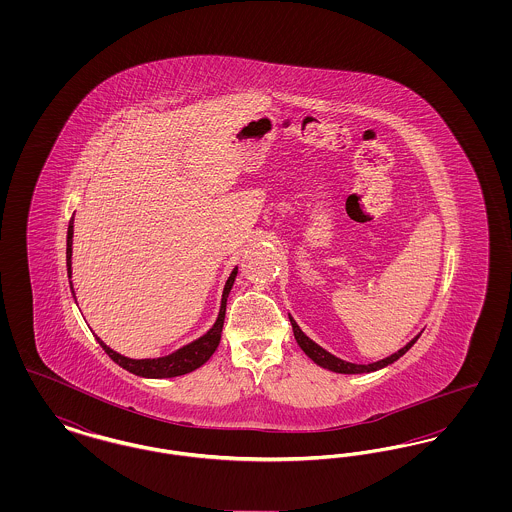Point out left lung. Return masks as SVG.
I'll list each match as a JSON object with an SVG mask.
<instances>
[{"label": "left lung", "mask_w": 512, "mask_h": 512, "mask_svg": "<svg viewBox=\"0 0 512 512\" xmlns=\"http://www.w3.org/2000/svg\"><path fill=\"white\" fill-rule=\"evenodd\" d=\"M290 322H292L295 341H297V345L305 351V355H307L311 361H315L318 366H322V368H326V370H332V372H338V374H363V372H374V370H380V368H384V366L395 363L399 357H403V355L413 347L416 340L420 338V334H418V336H414L413 340L409 341L407 345H403L399 351L391 353L390 357H386V359H382V361L368 363V365H357V363H347V361H343L340 357H336V355L328 353L324 347H320L318 343L311 340V338H309V336L299 328V324L293 320L292 315H290Z\"/></svg>", "instance_id": "left-lung-1"}]
</instances>
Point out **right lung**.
Returning a JSON list of instances; mask_svg holds the SVG:
<instances>
[{
    "label": "right lung",
    "mask_w": 512,
    "mask_h": 512,
    "mask_svg": "<svg viewBox=\"0 0 512 512\" xmlns=\"http://www.w3.org/2000/svg\"><path fill=\"white\" fill-rule=\"evenodd\" d=\"M73 234L74 215L71 222H69V232H67V272H69V278L73 276ZM236 276H238V267H234V270L228 276V280H226V284H224L222 299H220L219 317L215 320V324L201 338H197L192 343L172 351L171 355L155 357V359H130V357H124L121 353L113 351L98 336H96V340L103 347V351L117 365L122 366L124 370L132 372V374H136V376H142V378H174V376L188 374V372H192L195 368L205 365L211 359V355L217 351V347H219L222 324H224V315H226V299H228V293H230L232 286H234ZM71 290H73V282H71Z\"/></svg>",
    "instance_id": "obj_1"
}]
</instances>
